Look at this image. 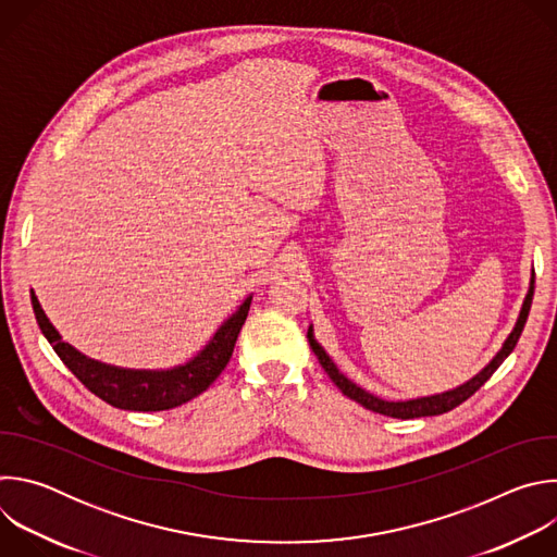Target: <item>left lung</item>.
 Masks as SVG:
<instances>
[{
	"instance_id": "1",
	"label": "left lung",
	"mask_w": 557,
	"mask_h": 557,
	"mask_svg": "<svg viewBox=\"0 0 557 557\" xmlns=\"http://www.w3.org/2000/svg\"><path fill=\"white\" fill-rule=\"evenodd\" d=\"M533 282L535 277L531 275V282H529V290H527V297L522 301V308H520V314H518V322L513 326V331L509 333V337L505 339V344L500 346V350L494 355V359L481 370L475 372L469 381L451 387V389H445V392H438V394H428V396H417V399H406V401H387V399H381V396L368 392L366 387L357 385L355 381H350L344 372H339V368L335 366V361L326 355V350L320 346V342L314 339V333H312V326L308 329V344L312 348V352L317 355V359H320L322 368L329 372V376L333 379V383L348 396V399L357 401L359 406H363L366 410H372L376 414H385V417H392V419H419V417H436V414H443V412H449L454 410L456 406H460L462 401H467L469 396L479 389L496 370L498 366L511 355V350L516 348L520 335H522V329L527 324V317H529V310H531V301H533Z\"/></svg>"
}]
</instances>
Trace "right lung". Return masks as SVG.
<instances>
[{
    "mask_svg": "<svg viewBox=\"0 0 557 557\" xmlns=\"http://www.w3.org/2000/svg\"><path fill=\"white\" fill-rule=\"evenodd\" d=\"M253 295H249L237 310L220 324V329L213 333V337L205 344L202 350H198L189 361L178 363L174 368H161V370H138V368H121L110 366L97 359L86 357L78 352L74 346L61 339L59 331L50 324L46 317L35 290H30L33 310L37 317V324L52 346V350L59 355V359L65 363V368L82 381L92 394L106 404L119 408V410H132V412H161L178 408L194 396L205 392L218 374L226 368L233 346L240 329L247 320L251 308Z\"/></svg>",
    "mask_w": 557,
    "mask_h": 557,
    "instance_id": "right-lung-1",
    "label": "right lung"
}]
</instances>
